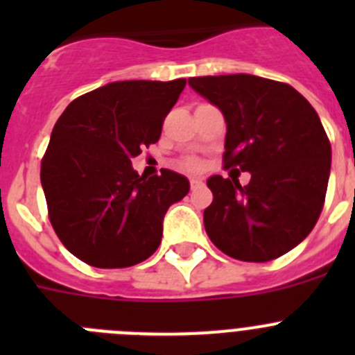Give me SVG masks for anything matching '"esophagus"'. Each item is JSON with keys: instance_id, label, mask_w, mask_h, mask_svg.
I'll return each instance as SVG.
<instances>
[{"instance_id": "esophagus-1", "label": "esophagus", "mask_w": 355, "mask_h": 355, "mask_svg": "<svg viewBox=\"0 0 355 355\" xmlns=\"http://www.w3.org/2000/svg\"><path fill=\"white\" fill-rule=\"evenodd\" d=\"M190 187H192V190H197V188L202 187V180H199V178H192V180H190Z\"/></svg>"}]
</instances>
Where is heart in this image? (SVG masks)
<instances>
[{
    "label": "heart",
    "instance_id": "heart-1",
    "mask_svg": "<svg viewBox=\"0 0 355 355\" xmlns=\"http://www.w3.org/2000/svg\"><path fill=\"white\" fill-rule=\"evenodd\" d=\"M184 168H188V171H197V168H200V163L197 159H187L184 162Z\"/></svg>",
    "mask_w": 355,
    "mask_h": 355
}]
</instances>
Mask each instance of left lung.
Masks as SVG:
<instances>
[{"mask_svg": "<svg viewBox=\"0 0 355 355\" xmlns=\"http://www.w3.org/2000/svg\"><path fill=\"white\" fill-rule=\"evenodd\" d=\"M227 124L224 167L250 172L249 184L211 175L205 209L209 240L240 261L279 258L311 233L324 208L331 144L306 97L252 74L190 78Z\"/></svg>", "mask_w": 355, "mask_h": 355, "instance_id": "1", "label": "left lung"}]
</instances>
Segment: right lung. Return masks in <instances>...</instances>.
<instances>
[{
    "label": "right lung",
    "mask_w": 355,
    "mask_h": 355,
    "mask_svg": "<svg viewBox=\"0 0 355 355\" xmlns=\"http://www.w3.org/2000/svg\"><path fill=\"white\" fill-rule=\"evenodd\" d=\"M184 85L114 81L74 99L56 121L40 183L55 233L81 261L124 268L158 249L163 216L190 183L168 168L147 180L131 158L158 142Z\"/></svg>",
    "instance_id": "obj_1"
}]
</instances>
